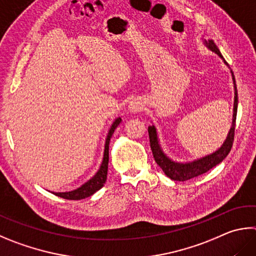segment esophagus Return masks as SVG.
<instances>
[{
	"instance_id": "esophagus-1",
	"label": "esophagus",
	"mask_w": 256,
	"mask_h": 256,
	"mask_svg": "<svg viewBox=\"0 0 256 256\" xmlns=\"http://www.w3.org/2000/svg\"><path fill=\"white\" fill-rule=\"evenodd\" d=\"M128 108H130V110H131L132 113H138V112H140V110H142V104L140 103V102H138V100H133V102H131V104H130Z\"/></svg>"
}]
</instances>
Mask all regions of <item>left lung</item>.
Here are the masks:
<instances>
[{
	"mask_svg": "<svg viewBox=\"0 0 256 256\" xmlns=\"http://www.w3.org/2000/svg\"><path fill=\"white\" fill-rule=\"evenodd\" d=\"M207 47L210 49L214 52H216L220 57L222 58L220 49L217 48L212 40L206 41ZM226 64V60H224ZM232 76H233V82H234V88H235V96H234V113H233V122H232V128L228 132V136H227L226 140L222 144L220 150L212 153L210 156H207L205 158H202L197 161L190 162V164H178V162L171 161L168 156H166L164 151L161 150L159 146V141H158L156 136V128L150 126L148 128V138H150V146L152 150V154L156 164L160 166V168L164 170V172L169 176L170 179L176 180V181H186L194 176H198L202 174L207 172L208 170H210L214 166H217L218 164L225 159V158L228 156L230 152V148L233 146L234 142V136H235V123H236V114H238V87H236V82L235 77L232 72Z\"/></svg>",
	"mask_w": 256,
	"mask_h": 256,
	"instance_id": "8db88e82",
	"label": "left lung"
}]
</instances>
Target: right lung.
Instances as JSON below:
<instances>
[{"label": "right lung", "instance_id": "1", "mask_svg": "<svg viewBox=\"0 0 256 256\" xmlns=\"http://www.w3.org/2000/svg\"><path fill=\"white\" fill-rule=\"evenodd\" d=\"M120 118H116L112 126H110V132L108 134V138H106V142H105V150H104V158H103V162H102V166L100 170L97 171V174L92 176V178L87 181L86 184H84L82 187H80L76 190H72V192H52L56 196L62 197L64 199H69V200H80V199H84L86 197L92 196V194H95L97 190H100L102 187H103L106 178H108V146H110V138H112L113 133L115 131V128H118V125L120 123Z\"/></svg>", "mask_w": 256, "mask_h": 256}]
</instances>
